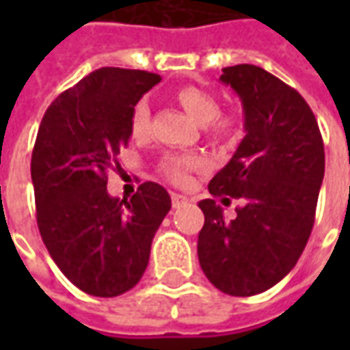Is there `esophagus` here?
Here are the masks:
<instances>
[{"label":"esophagus","instance_id":"obj_1","mask_svg":"<svg viewBox=\"0 0 350 350\" xmlns=\"http://www.w3.org/2000/svg\"><path fill=\"white\" fill-rule=\"evenodd\" d=\"M189 202V198L185 197V195H178V193H172V206L174 208H182Z\"/></svg>","mask_w":350,"mask_h":350}]
</instances>
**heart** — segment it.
Masks as SVG:
<instances>
[{
	"label": "heart",
	"instance_id": "heart-1",
	"mask_svg": "<svg viewBox=\"0 0 350 350\" xmlns=\"http://www.w3.org/2000/svg\"><path fill=\"white\" fill-rule=\"evenodd\" d=\"M180 107L197 123L202 125L206 137L213 142H227L238 133V116L234 112H221L219 100L212 92L198 86H183L174 93ZM131 137L142 140L150 135V107L146 100H138L131 112ZM204 167V161L197 155L168 153L161 161V172L168 182L183 185L189 180V172Z\"/></svg>",
	"mask_w": 350,
	"mask_h": 350
}]
</instances>
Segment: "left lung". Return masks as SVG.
<instances>
[{"label": "left lung", "instance_id": "8db88e82", "mask_svg": "<svg viewBox=\"0 0 350 350\" xmlns=\"http://www.w3.org/2000/svg\"><path fill=\"white\" fill-rule=\"evenodd\" d=\"M221 82L242 99L245 137L208 189L243 204L227 221L213 198L198 202L204 212L198 262L221 293L253 296L285 278L308 243L324 178V144L306 99L278 77L242 64L225 67Z\"/></svg>", "mask_w": 350, "mask_h": 350}]
</instances>
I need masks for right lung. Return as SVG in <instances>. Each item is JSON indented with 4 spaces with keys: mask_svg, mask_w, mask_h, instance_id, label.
I'll use <instances>...</instances> for the list:
<instances>
[{
    "mask_svg": "<svg viewBox=\"0 0 350 350\" xmlns=\"http://www.w3.org/2000/svg\"><path fill=\"white\" fill-rule=\"evenodd\" d=\"M161 77L103 67L59 93L42 116L31 153L37 225L50 257L72 285L112 298L137 285L170 210L159 183L112 198L107 174L131 137V112Z\"/></svg>",
    "mask_w": 350,
    "mask_h": 350,
    "instance_id": "add662e5",
    "label": "right lung"
}]
</instances>
